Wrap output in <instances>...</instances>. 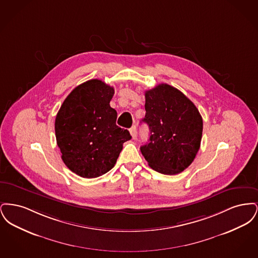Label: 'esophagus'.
Here are the masks:
<instances>
[{
    "label": "esophagus",
    "mask_w": 258,
    "mask_h": 258,
    "mask_svg": "<svg viewBox=\"0 0 258 258\" xmlns=\"http://www.w3.org/2000/svg\"><path fill=\"white\" fill-rule=\"evenodd\" d=\"M130 132H131V135H132L133 139H135V138H136V135H137V128H136V125H133V126H132V128L130 130Z\"/></svg>",
    "instance_id": "esophagus-1"
}]
</instances>
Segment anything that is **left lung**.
I'll list each match as a JSON object with an SVG mask.
<instances>
[{
	"instance_id": "1",
	"label": "left lung",
	"mask_w": 258,
	"mask_h": 258,
	"mask_svg": "<svg viewBox=\"0 0 258 258\" xmlns=\"http://www.w3.org/2000/svg\"><path fill=\"white\" fill-rule=\"evenodd\" d=\"M149 142L140 150L151 168L165 175L184 171L196 159L203 131L202 117L178 89L160 84L145 92Z\"/></svg>"
}]
</instances>
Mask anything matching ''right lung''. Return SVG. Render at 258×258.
I'll use <instances>...</instances> for the list:
<instances>
[{"label": "right lung", "instance_id": "add662e5", "mask_svg": "<svg viewBox=\"0 0 258 258\" xmlns=\"http://www.w3.org/2000/svg\"><path fill=\"white\" fill-rule=\"evenodd\" d=\"M114 88L92 79L74 88L55 120L61 160L83 178H97L112 169L132 136L116 124L117 112L110 106Z\"/></svg>", "mask_w": 258, "mask_h": 258}]
</instances>
